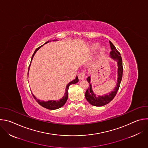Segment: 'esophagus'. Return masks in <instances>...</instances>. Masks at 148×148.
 Returning a JSON list of instances; mask_svg holds the SVG:
<instances>
[{"label":"esophagus","instance_id":"1","mask_svg":"<svg viewBox=\"0 0 148 148\" xmlns=\"http://www.w3.org/2000/svg\"><path fill=\"white\" fill-rule=\"evenodd\" d=\"M85 75H86V72L85 71H82V72H81L78 74V78H79V80H82L84 78H85Z\"/></svg>","mask_w":148,"mask_h":148}]
</instances>
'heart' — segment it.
<instances>
[{
  "label": "heart",
  "instance_id": "b5f03b06",
  "mask_svg": "<svg viewBox=\"0 0 148 148\" xmlns=\"http://www.w3.org/2000/svg\"><path fill=\"white\" fill-rule=\"evenodd\" d=\"M99 47V45L98 43H94L93 44L92 46H91V49L94 50H97ZM105 53V49L104 48H102L101 50V51H100V54L101 55H103Z\"/></svg>",
  "mask_w": 148,
  "mask_h": 148
}]
</instances>
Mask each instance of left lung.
Here are the masks:
<instances>
[{"mask_svg": "<svg viewBox=\"0 0 148 148\" xmlns=\"http://www.w3.org/2000/svg\"><path fill=\"white\" fill-rule=\"evenodd\" d=\"M110 47L111 49V51L110 52V56L111 57L115 60L117 62L118 64V79H117V83L116 86L115 87V88L112 91H111L108 94L104 95L102 96L100 95H96L92 91V86L90 82L91 78L90 77H88L87 78V81L89 83L90 87L88 88L87 90L86 93H85V97L87 101L91 104L92 105L96 107H101L103 106V105L108 103L110 102H111L114 98L115 97L119 86L121 81L122 80V73H123V66H122V57L121 56V54L116 49L115 47L114 46V45L111 43V41H110Z\"/></svg>", "mask_w": 148, "mask_h": 148, "instance_id": "8db88e82", "label": "left lung"}]
</instances>
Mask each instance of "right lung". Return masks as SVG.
<instances>
[{
  "label": "right lung",
  "mask_w": 148,
  "mask_h": 148,
  "mask_svg": "<svg viewBox=\"0 0 148 148\" xmlns=\"http://www.w3.org/2000/svg\"><path fill=\"white\" fill-rule=\"evenodd\" d=\"M57 40H54L53 41H57ZM49 41H47L46 43H45V44L49 43ZM42 47L40 46L39 47H38L37 49H36L35 51L34 52L33 56H32V60H31V62H32V60L35 54V53L37 51V50L41 47ZM31 62H30V64H31ZM30 66H29V67H30ZM29 70H28V72L29 71ZM28 74H29V73H28ZM78 82V77L76 76V78L71 81V82H70L68 84L67 86H66V92L64 94V96L61 99H59V100H57V101H54V100H50V101H41V100H40V99H38L33 94V96L34 97V98L36 100V101L41 105V106H42L43 107L45 108H47L48 110H56V109H58V108H60L61 107H62L63 105H64L67 100V98H68V95H69V92H68V90H69V87L70 85H71V84H76Z\"/></svg>",
  "instance_id": "right-lung-1"
}]
</instances>
